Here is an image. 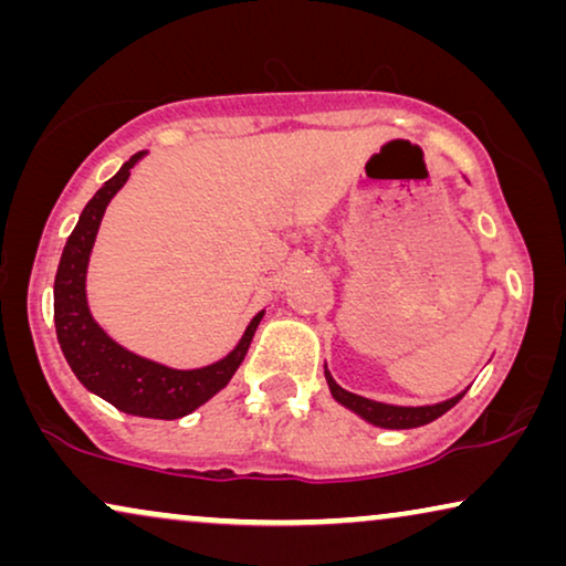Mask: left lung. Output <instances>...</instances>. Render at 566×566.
<instances>
[{
	"mask_svg": "<svg viewBox=\"0 0 566 566\" xmlns=\"http://www.w3.org/2000/svg\"><path fill=\"white\" fill-rule=\"evenodd\" d=\"M324 378H327L329 391H332V397H335V401H339V405L350 409V412L363 417L366 422L376 424V428H386V430H409V428H420V424L438 420L440 415H446L448 409L459 405V399L467 394V391H461L451 399L438 401V405L399 407V405H384V401H374V399L358 397V394H353V391H345L343 386L332 378V374L327 370V363H324Z\"/></svg>",
	"mask_w": 566,
	"mask_h": 566,
	"instance_id": "obj_1",
	"label": "left lung"
}]
</instances>
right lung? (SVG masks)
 Returning <instances> with one entry per match:
<instances>
[{"mask_svg": "<svg viewBox=\"0 0 566 566\" xmlns=\"http://www.w3.org/2000/svg\"><path fill=\"white\" fill-rule=\"evenodd\" d=\"M144 157L146 151L134 154L84 206L72 237L66 239L56 270L53 322H56L61 353L84 389L111 401L115 409L126 415L151 417V420H180V417L196 412L200 405H206L231 381L250 350L254 329L265 312L252 316L242 339L227 358L190 370L161 366L157 360L126 350L95 322L87 304V265L92 247H95L107 203L126 185L136 161Z\"/></svg>", "mask_w": 566, "mask_h": 566, "instance_id": "1", "label": "right lung"}]
</instances>
